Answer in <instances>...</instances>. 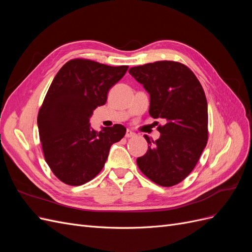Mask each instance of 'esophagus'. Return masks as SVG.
<instances>
[{
  "label": "esophagus",
  "instance_id": "34e87169",
  "mask_svg": "<svg viewBox=\"0 0 252 252\" xmlns=\"http://www.w3.org/2000/svg\"><path fill=\"white\" fill-rule=\"evenodd\" d=\"M134 134H135V133H134L133 131H131V130H129V129H127L125 136H126V138H131V136H133Z\"/></svg>",
  "mask_w": 252,
  "mask_h": 252
}]
</instances>
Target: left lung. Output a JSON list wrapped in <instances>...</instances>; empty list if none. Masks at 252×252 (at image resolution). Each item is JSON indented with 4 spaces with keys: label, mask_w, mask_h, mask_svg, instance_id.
Returning a JSON list of instances; mask_svg holds the SVG:
<instances>
[{
    "label": "left lung",
    "mask_w": 252,
    "mask_h": 252,
    "mask_svg": "<svg viewBox=\"0 0 252 252\" xmlns=\"http://www.w3.org/2000/svg\"><path fill=\"white\" fill-rule=\"evenodd\" d=\"M129 73L150 95L149 114L163 119L159 139L144 135L149 144L136 158L140 170L156 184H179L193 170L208 140V107L199 80L187 66L158 61L131 67Z\"/></svg>",
    "instance_id": "8db88e82"
}]
</instances>
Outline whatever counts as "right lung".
Masks as SVG:
<instances>
[{
  "mask_svg": "<svg viewBox=\"0 0 252 252\" xmlns=\"http://www.w3.org/2000/svg\"><path fill=\"white\" fill-rule=\"evenodd\" d=\"M128 66H108L73 59L53 79L37 114L45 161L63 183L80 186L100 173L113 143L126 128L116 124L95 131L89 119L107 101L109 89L124 77Z\"/></svg>",
  "mask_w": 252,
  "mask_h": 252,
  "instance_id": "add662e5",
  "label": "right lung"
}]
</instances>
